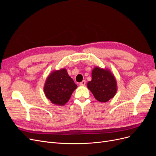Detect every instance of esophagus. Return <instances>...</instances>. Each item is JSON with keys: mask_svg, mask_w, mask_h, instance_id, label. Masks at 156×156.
<instances>
[{"mask_svg": "<svg viewBox=\"0 0 156 156\" xmlns=\"http://www.w3.org/2000/svg\"><path fill=\"white\" fill-rule=\"evenodd\" d=\"M85 84H86V81H84V80H83V81H81V83H79V85L80 86H84V85H85Z\"/></svg>", "mask_w": 156, "mask_h": 156, "instance_id": "obj_1", "label": "esophagus"}]
</instances>
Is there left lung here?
Wrapping results in <instances>:
<instances>
[{"mask_svg": "<svg viewBox=\"0 0 156 156\" xmlns=\"http://www.w3.org/2000/svg\"><path fill=\"white\" fill-rule=\"evenodd\" d=\"M88 88L96 100L107 102L115 96L117 91L116 79L109 69L94 68L92 72V80L87 83Z\"/></svg>", "mask_w": 156, "mask_h": 156, "instance_id": "left-lung-1", "label": "left lung"}]
</instances>
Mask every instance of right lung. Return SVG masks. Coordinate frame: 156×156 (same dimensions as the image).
Wrapping results in <instances>:
<instances>
[{
	"label": "right lung",
	"mask_w": 156,
	"mask_h": 156,
	"mask_svg": "<svg viewBox=\"0 0 156 156\" xmlns=\"http://www.w3.org/2000/svg\"><path fill=\"white\" fill-rule=\"evenodd\" d=\"M73 80L63 68L53 71L47 78L44 85V92L47 98L55 105H64L77 88Z\"/></svg>",
	"instance_id": "obj_1"
}]
</instances>
